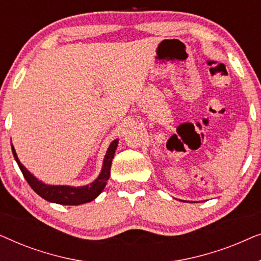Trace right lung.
I'll use <instances>...</instances> for the list:
<instances>
[{
	"instance_id": "1",
	"label": "right lung",
	"mask_w": 261,
	"mask_h": 261,
	"mask_svg": "<svg viewBox=\"0 0 261 261\" xmlns=\"http://www.w3.org/2000/svg\"><path fill=\"white\" fill-rule=\"evenodd\" d=\"M117 142L119 140H114L110 144L107 154L103 160L102 171L99 176L89 185L84 187H67V185H48L38 180L22 164L20 163L17 158L15 148L12 145L13 155L15 158L17 165H19L21 172H22L24 179L30 184V187L37 192V194L46 201L52 203H58V204L64 205H80L83 203H88L94 201L97 196L101 194L105 189L107 181L110 177V167H112V160L115 154V149L117 147Z\"/></svg>"
}]
</instances>
